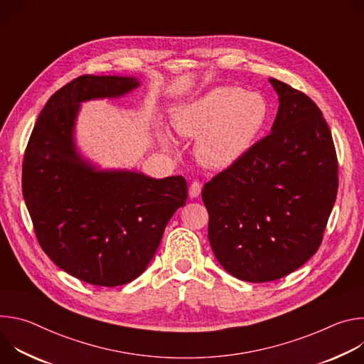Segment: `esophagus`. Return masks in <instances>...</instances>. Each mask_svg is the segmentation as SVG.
<instances>
[{"label":"esophagus","instance_id":"esophagus-1","mask_svg":"<svg viewBox=\"0 0 364 364\" xmlns=\"http://www.w3.org/2000/svg\"><path fill=\"white\" fill-rule=\"evenodd\" d=\"M200 193H201V184H200V183H197V181H193V183H191V186H190V190H188V196H190V198H196V197H198V196H200Z\"/></svg>","mask_w":364,"mask_h":364}]
</instances>
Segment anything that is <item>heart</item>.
Segmentation results:
<instances>
[{"label": "heart", "mask_w": 364, "mask_h": 364, "mask_svg": "<svg viewBox=\"0 0 364 364\" xmlns=\"http://www.w3.org/2000/svg\"><path fill=\"white\" fill-rule=\"evenodd\" d=\"M268 118L267 100L256 92L236 86H216L176 107L171 127L183 138H196L197 161L212 170H225L240 161L252 148ZM164 146L173 141L157 129Z\"/></svg>", "instance_id": "1"}]
</instances>
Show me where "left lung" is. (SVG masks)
<instances>
[{"label":"left lung","mask_w":364,"mask_h":364,"mask_svg":"<svg viewBox=\"0 0 364 364\" xmlns=\"http://www.w3.org/2000/svg\"><path fill=\"white\" fill-rule=\"evenodd\" d=\"M279 100L271 134L203 187L209 242L237 279L269 282L321 245L337 196V155L316 103L269 79Z\"/></svg>","instance_id":"left-lung-1"}]
</instances>
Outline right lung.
I'll use <instances>...</instances> for the list:
<instances>
[{"label":"right lung","mask_w":364,"mask_h":364,"mask_svg":"<svg viewBox=\"0 0 364 364\" xmlns=\"http://www.w3.org/2000/svg\"><path fill=\"white\" fill-rule=\"evenodd\" d=\"M139 85L132 76L72 80L47 100L24 155L23 196L40 246L62 271L92 285L138 278L187 200L181 176L100 168L79 151L82 103L119 99Z\"/></svg>","instance_id":"obj_1"}]
</instances>
